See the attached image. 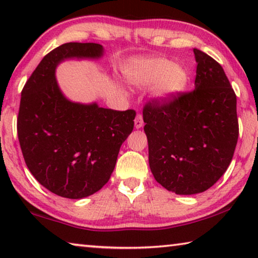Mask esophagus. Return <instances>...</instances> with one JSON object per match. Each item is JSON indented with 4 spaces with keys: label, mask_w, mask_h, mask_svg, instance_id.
<instances>
[{
    "label": "esophagus",
    "mask_w": 258,
    "mask_h": 258,
    "mask_svg": "<svg viewBox=\"0 0 258 258\" xmlns=\"http://www.w3.org/2000/svg\"><path fill=\"white\" fill-rule=\"evenodd\" d=\"M134 125H135V127H137V128H141L143 126V117H142L141 113H138L137 117H135Z\"/></svg>",
    "instance_id": "esophagus-1"
}]
</instances>
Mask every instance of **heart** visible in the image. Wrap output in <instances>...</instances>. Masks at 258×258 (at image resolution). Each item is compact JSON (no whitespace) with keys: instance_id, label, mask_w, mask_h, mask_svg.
Masks as SVG:
<instances>
[{"instance_id":"heart-1","label":"heart","mask_w":258,"mask_h":258,"mask_svg":"<svg viewBox=\"0 0 258 258\" xmlns=\"http://www.w3.org/2000/svg\"><path fill=\"white\" fill-rule=\"evenodd\" d=\"M126 80L135 87L155 83L152 95L159 101H171L184 92L189 84V74L178 63L166 58H145L134 61L126 68Z\"/></svg>"}]
</instances>
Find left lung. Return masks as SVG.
Listing matches in <instances>:
<instances>
[{"label":"left lung","instance_id":"8db88e82","mask_svg":"<svg viewBox=\"0 0 258 258\" xmlns=\"http://www.w3.org/2000/svg\"><path fill=\"white\" fill-rule=\"evenodd\" d=\"M195 90L143 108L149 166L159 184L176 195L206 191L232 160L239 135L237 97L223 68L194 49Z\"/></svg>","mask_w":258,"mask_h":258}]
</instances>
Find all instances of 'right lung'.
<instances>
[{"instance_id":"1","label":"right lung","mask_w":258,"mask_h":258,"mask_svg":"<svg viewBox=\"0 0 258 258\" xmlns=\"http://www.w3.org/2000/svg\"><path fill=\"white\" fill-rule=\"evenodd\" d=\"M102 45L71 42L47 53L21 91L17 131L30 173L47 190L81 199L106 184L121 143L134 127L135 111L68 100L55 80L61 61L99 59Z\"/></svg>"}]
</instances>
